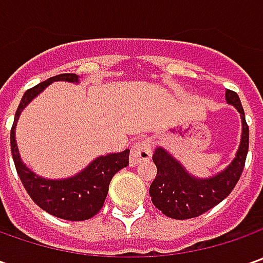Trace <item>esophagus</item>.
I'll return each instance as SVG.
<instances>
[{
    "label": "esophagus",
    "mask_w": 263,
    "mask_h": 263,
    "mask_svg": "<svg viewBox=\"0 0 263 263\" xmlns=\"http://www.w3.org/2000/svg\"><path fill=\"white\" fill-rule=\"evenodd\" d=\"M152 157V145L147 139H140L132 147L130 165H139L145 161H149Z\"/></svg>",
    "instance_id": "obj_1"
}]
</instances>
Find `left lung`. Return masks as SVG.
<instances>
[{"instance_id": "obj_1", "label": "left lung", "mask_w": 263, "mask_h": 263, "mask_svg": "<svg viewBox=\"0 0 263 263\" xmlns=\"http://www.w3.org/2000/svg\"><path fill=\"white\" fill-rule=\"evenodd\" d=\"M226 101L241 117V139L234 159L215 176L200 178L192 176L180 161L164 147H157L154 162L157 177L149 187V196L154 205L170 218L189 219L202 215L222 202L236 187L243 173L249 149V127L240 98L233 90H226Z\"/></svg>"}]
</instances>
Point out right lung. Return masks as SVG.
Masks as SVG:
<instances>
[{
	"label": "right lung",
	"instance_id": "right-lung-1",
	"mask_svg": "<svg viewBox=\"0 0 263 263\" xmlns=\"http://www.w3.org/2000/svg\"><path fill=\"white\" fill-rule=\"evenodd\" d=\"M60 80L79 83V76L73 73L58 74L25 92L20 101V105L15 111L14 123L11 127V135H10L11 154H13L17 174L20 177L26 192L37 206L42 208L48 214L57 218H63L68 221H85L96 215L102 208L108 195L111 178L121 168L128 165L130 151L126 149L118 154L101 155L95 158L85 170L77 173L76 176L61 178V180L44 178L35 174L29 167H26V164H23L20 158L17 142H15L17 121L23 109L29 105V102H32L51 83Z\"/></svg>",
	"mask_w": 263,
	"mask_h": 263
}]
</instances>
